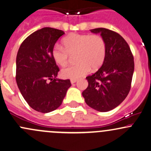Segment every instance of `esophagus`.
I'll list each match as a JSON object with an SVG mask.
<instances>
[{"mask_svg":"<svg viewBox=\"0 0 151 151\" xmlns=\"http://www.w3.org/2000/svg\"><path fill=\"white\" fill-rule=\"evenodd\" d=\"M71 83H72V84H74V83H75L76 81H77V79H71Z\"/></svg>","mask_w":151,"mask_h":151,"instance_id":"34e87169","label":"esophagus"}]
</instances>
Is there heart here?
I'll return each instance as SVG.
<instances>
[{
    "label": "heart",
    "instance_id": "obj_1",
    "mask_svg": "<svg viewBox=\"0 0 151 151\" xmlns=\"http://www.w3.org/2000/svg\"><path fill=\"white\" fill-rule=\"evenodd\" d=\"M64 47L55 45L52 51L55 62L62 67L68 65L70 55L76 54L79 63L62 70L64 78L77 79L89 72L97 70L103 65L106 55V43L99 35L72 33L62 40Z\"/></svg>",
    "mask_w": 151,
    "mask_h": 151
}]
</instances>
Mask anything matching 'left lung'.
<instances>
[{"mask_svg":"<svg viewBox=\"0 0 151 151\" xmlns=\"http://www.w3.org/2000/svg\"><path fill=\"white\" fill-rule=\"evenodd\" d=\"M90 30L105 40L106 55L97 72L86 77L89 84L82 96L91 108L106 112L117 107L129 94L134 60L129 45L119 33L103 27Z\"/></svg>","mask_w":151,"mask_h":151,"instance_id":"8db88e82","label":"left lung"}]
</instances>
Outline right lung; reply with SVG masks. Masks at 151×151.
I'll return each instance as SVG.
<instances>
[{"instance_id":"obj_1","label":"right lung","mask_w":151,"mask_h":151,"mask_svg":"<svg viewBox=\"0 0 151 151\" xmlns=\"http://www.w3.org/2000/svg\"><path fill=\"white\" fill-rule=\"evenodd\" d=\"M64 31L43 27L28 36L16 58V82L20 93L32 109L49 113L62 104L70 79L57 78L60 71L52 51Z\"/></svg>"}]
</instances>
